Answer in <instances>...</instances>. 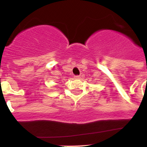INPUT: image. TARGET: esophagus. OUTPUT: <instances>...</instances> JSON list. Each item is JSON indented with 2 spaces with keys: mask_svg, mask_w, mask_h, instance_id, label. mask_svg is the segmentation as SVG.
I'll return each mask as SVG.
<instances>
[{
  "mask_svg": "<svg viewBox=\"0 0 147 147\" xmlns=\"http://www.w3.org/2000/svg\"><path fill=\"white\" fill-rule=\"evenodd\" d=\"M80 78H81V76H74V79H76V80L80 79Z\"/></svg>",
  "mask_w": 147,
  "mask_h": 147,
  "instance_id": "1",
  "label": "esophagus"
}]
</instances>
